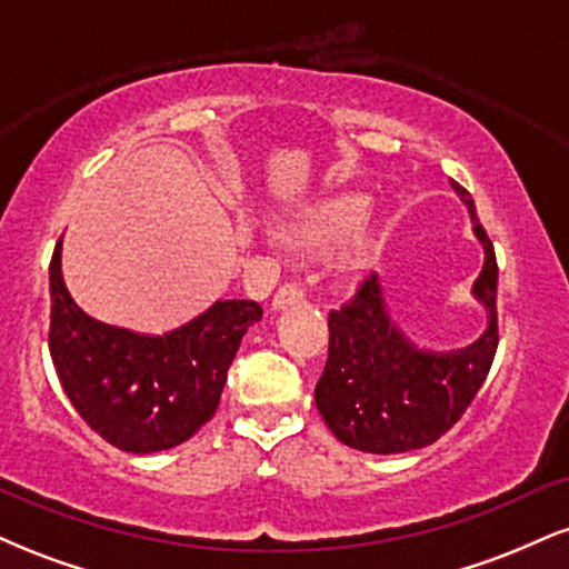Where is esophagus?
<instances>
[{
    "label": "esophagus",
    "mask_w": 569,
    "mask_h": 569,
    "mask_svg": "<svg viewBox=\"0 0 569 569\" xmlns=\"http://www.w3.org/2000/svg\"><path fill=\"white\" fill-rule=\"evenodd\" d=\"M305 299V291L302 286L297 283H283L280 289L276 291V297H272V310H283V307H291L297 302H302Z\"/></svg>",
    "instance_id": "34e87169"
}]
</instances>
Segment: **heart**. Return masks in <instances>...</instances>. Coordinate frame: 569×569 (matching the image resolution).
<instances>
[{
	"label": "heart",
	"mask_w": 569,
	"mask_h": 569,
	"mask_svg": "<svg viewBox=\"0 0 569 569\" xmlns=\"http://www.w3.org/2000/svg\"><path fill=\"white\" fill-rule=\"evenodd\" d=\"M369 198L361 192H348L337 194V198L321 200L316 206L305 208L302 213H297L289 224H283V238L293 246H321L329 243V240L339 238L342 232H348L358 219L367 211ZM371 246V232L367 227H361L350 238L348 251H345V259L348 262H361L363 253L369 251Z\"/></svg>",
	"instance_id": "obj_1"
}]
</instances>
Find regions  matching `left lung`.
Masks as SVG:
<instances>
[{"label":"left lung","instance_id":"obj_1","mask_svg":"<svg viewBox=\"0 0 569 569\" xmlns=\"http://www.w3.org/2000/svg\"><path fill=\"white\" fill-rule=\"evenodd\" d=\"M455 192L471 213L485 246L473 297L485 305L487 329L468 348L433 352L411 345L390 321L382 286L367 278L356 297L329 312V358L316 385V407L339 441L371 455L422 449L455 426L487 380L498 350V259L476 217L468 189Z\"/></svg>","mask_w":569,"mask_h":569}]
</instances>
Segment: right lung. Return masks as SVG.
<instances>
[{
	"mask_svg": "<svg viewBox=\"0 0 569 569\" xmlns=\"http://www.w3.org/2000/svg\"><path fill=\"white\" fill-rule=\"evenodd\" d=\"M61 248L63 238L50 262V358L71 407L122 452L152 455L192 439L217 411L240 339L262 321V307L219 299L179 329L139 335L96 321L71 299Z\"/></svg>",
	"mask_w": 569,
	"mask_h": 569,
	"instance_id": "right-lung-1",
	"label": "right lung"
}]
</instances>
